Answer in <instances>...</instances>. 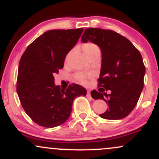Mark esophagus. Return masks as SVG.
Wrapping results in <instances>:
<instances>
[{
    "instance_id": "obj_1",
    "label": "esophagus",
    "mask_w": 159,
    "mask_h": 159,
    "mask_svg": "<svg viewBox=\"0 0 159 159\" xmlns=\"http://www.w3.org/2000/svg\"><path fill=\"white\" fill-rule=\"evenodd\" d=\"M87 96H88V97H91L90 91H88V92H87Z\"/></svg>"
}]
</instances>
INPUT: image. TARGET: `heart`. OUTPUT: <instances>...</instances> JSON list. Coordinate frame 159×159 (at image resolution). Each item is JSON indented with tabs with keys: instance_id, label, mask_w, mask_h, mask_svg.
<instances>
[{
	"instance_id": "heart-1",
	"label": "heart",
	"mask_w": 159,
	"mask_h": 159,
	"mask_svg": "<svg viewBox=\"0 0 159 159\" xmlns=\"http://www.w3.org/2000/svg\"><path fill=\"white\" fill-rule=\"evenodd\" d=\"M83 51H84L85 54L86 55L87 57L90 56L91 54L94 53V52L100 51L99 47L96 44L93 43H86L83 46ZM76 78H77L79 81L81 83H85L86 81V76L84 74H78L76 75Z\"/></svg>"
}]
</instances>
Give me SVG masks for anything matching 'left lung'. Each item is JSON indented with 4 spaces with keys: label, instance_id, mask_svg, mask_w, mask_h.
<instances>
[{
    "label": "left lung",
    "instance_id": "1",
    "mask_svg": "<svg viewBox=\"0 0 159 159\" xmlns=\"http://www.w3.org/2000/svg\"><path fill=\"white\" fill-rule=\"evenodd\" d=\"M81 40L99 46L101 68L98 91L91 95L94 100H103L109 108L100 114L105 119H121L133 110L143 89L146 68L141 54L126 37L111 30L87 28ZM110 90L107 95L105 90Z\"/></svg>",
    "mask_w": 159,
    "mask_h": 159
}]
</instances>
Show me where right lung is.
Returning <instances> with one entry per match:
<instances>
[{"label":"right lung","mask_w":159,"mask_h":159,"mask_svg":"<svg viewBox=\"0 0 159 159\" xmlns=\"http://www.w3.org/2000/svg\"><path fill=\"white\" fill-rule=\"evenodd\" d=\"M83 28L50 30L31 43L19 65L16 90L27 115L46 128L63 124L70 116L73 101L85 96V88L78 84L61 89L54 74L64 67L65 57L74 48Z\"/></svg>","instance_id":"obj_1"}]
</instances>
